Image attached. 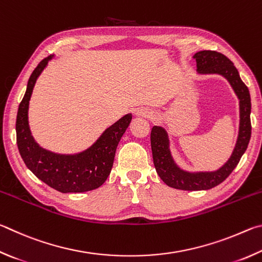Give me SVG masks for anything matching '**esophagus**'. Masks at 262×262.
Here are the masks:
<instances>
[{
  "label": "esophagus",
  "instance_id": "34e87169",
  "mask_svg": "<svg viewBox=\"0 0 262 262\" xmlns=\"http://www.w3.org/2000/svg\"><path fill=\"white\" fill-rule=\"evenodd\" d=\"M136 115L139 117H147L149 116V112L147 109H138L136 112Z\"/></svg>",
  "mask_w": 262,
  "mask_h": 262
}]
</instances>
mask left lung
I'll list each match as a JSON object with an SVG mask.
<instances>
[{
    "label": "left lung",
    "mask_w": 262,
    "mask_h": 262,
    "mask_svg": "<svg viewBox=\"0 0 262 262\" xmlns=\"http://www.w3.org/2000/svg\"><path fill=\"white\" fill-rule=\"evenodd\" d=\"M199 73H217L226 77L239 99V134L230 159L216 171L187 172L176 166L169 149L167 132L161 126H153L150 132L153 161L157 172L168 186L184 191L209 190L230 175L245 153L251 138V98L247 86L241 79L233 63L223 54L215 50H201L194 54Z\"/></svg>",
    "instance_id": "left-lung-1"
}]
</instances>
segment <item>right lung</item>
<instances>
[{"label": "right lung", "mask_w": 262, "mask_h": 262, "mask_svg": "<svg viewBox=\"0 0 262 262\" xmlns=\"http://www.w3.org/2000/svg\"><path fill=\"white\" fill-rule=\"evenodd\" d=\"M52 57L43 58L32 72L25 95L18 107L16 119L18 149L26 167L53 189L62 193L95 190L103 184L112 171L117 145L131 122L132 115L127 114L118 119L89 149L79 154H55L41 148L31 135L27 113L35 81Z\"/></svg>", "instance_id": "1"}]
</instances>
